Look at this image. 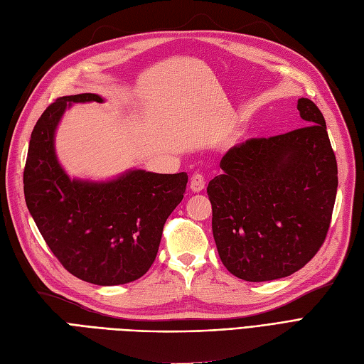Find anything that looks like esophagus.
<instances>
[{"label":"esophagus","mask_w":364,"mask_h":364,"mask_svg":"<svg viewBox=\"0 0 364 364\" xmlns=\"http://www.w3.org/2000/svg\"><path fill=\"white\" fill-rule=\"evenodd\" d=\"M205 188V178L200 173H194L190 178V190L193 193H200Z\"/></svg>","instance_id":"34e87169"}]
</instances>
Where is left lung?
Segmentation results:
<instances>
[{"instance_id":"8db88e82","label":"left lung","mask_w":364,"mask_h":364,"mask_svg":"<svg viewBox=\"0 0 364 364\" xmlns=\"http://www.w3.org/2000/svg\"><path fill=\"white\" fill-rule=\"evenodd\" d=\"M297 111L306 126L234 146L206 188L220 259L240 279L290 277L326 238L337 161L318 107L299 98Z\"/></svg>"}]
</instances>
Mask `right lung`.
<instances>
[{
  "label": "right lung",
  "instance_id": "right-lung-1",
  "mask_svg": "<svg viewBox=\"0 0 364 364\" xmlns=\"http://www.w3.org/2000/svg\"><path fill=\"white\" fill-rule=\"evenodd\" d=\"M97 94L60 97L31 132L24 194L41 235L62 266L95 285L136 281L156 258L162 229L182 199L186 173L130 170L107 182L70 179L54 150V134L71 103Z\"/></svg>",
  "mask_w": 364,
  "mask_h": 364
}]
</instances>
